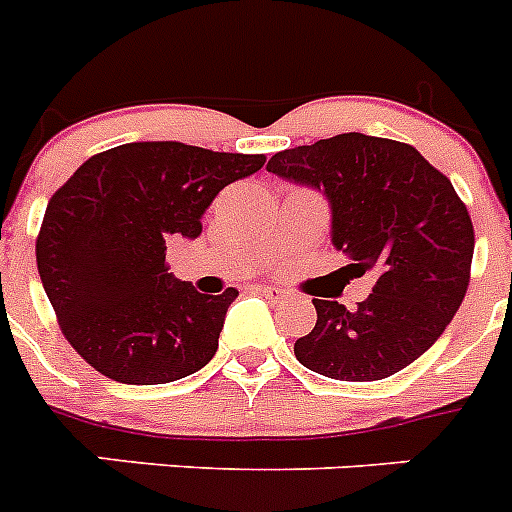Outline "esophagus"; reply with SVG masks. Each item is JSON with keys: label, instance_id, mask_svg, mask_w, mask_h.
Instances as JSON below:
<instances>
[{"label": "esophagus", "instance_id": "obj_1", "mask_svg": "<svg viewBox=\"0 0 512 512\" xmlns=\"http://www.w3.org/2000/svg\"><path fill=\"white\" fill-rule=\"evenodd\" d=\"M260 296H265L268 301H275V304H281V301L288 299V293L283 291V288H275V286H257L255 288Z\"/></svg>", "mask_w": 512, "mask_h": 512}]
</instances>
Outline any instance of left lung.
<instances>
[{
    "mask_svg": "<svg viewBox=\"0 0 512 512\" xmlns=\"http://www.w3.org/2000/svg\"><path fill=\"white\" fill-rule=\"evenodd\" d=\"M268 172L309 185L332 206V244L358 278L376 275L358 309L314 299L317 324L293 353L337 381H379L433 345L469 288L474 226L451 180L410 144L340 133L278 151Z\"/></svg>",
    "mask_w": 512,
    "mask_h": 512,
    "instance_id": "8db88e82",
    "label": "left lung"
}]
</instances>
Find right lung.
Returning a JSON list of instances; mask_svg holds the SVG:
<instances>
[{"mask_svg":"<svg viewBox=\"0 0 512 512\" xmlns=\"http://www.w3.org/2000/svg\"><path fill=\"white\" fill-rule=\"evenodd\" d=\"M265 154H229L180 141L100 151L48 201L35 239L43 288L69 345L121 384H170L219 348L237 288L198 293L167 273V242L195 239L203 213Z\"/></svg>","mask_w":512,"mask_h":512,"instance_id":"add662e5","label":"right lung"}]
</instances>
